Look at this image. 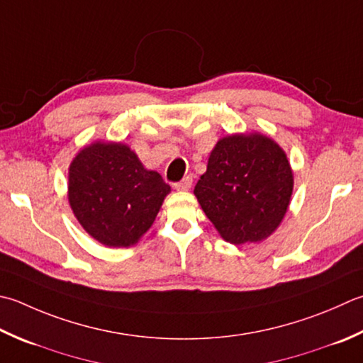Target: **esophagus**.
<instances>
[{"mask_svg":"<svg viewBox=\"0 0 363 363\" xmlns=\"http://www.w3.org/2000/svg\"><path fill=\"white\" fill-rule=\"evenodd\" d=\"M190 187H191V177L190 176H186L181 182L174 184V189L177 191H187Z\"/></svg>","mask_w":363,"mask_h":363,"instance_id":"34e87169","label":"esophagus"}]
</instances>
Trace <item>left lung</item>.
<instances>
[{"mask_svg": "<svg viewBox=\"0 0 363 363\" xmlns=\"http://www.w3.org/2000/svg\"><path fill=\"white\" fill-rule=\"evenodd\" d=\"M294 187L286 152L259 132L233 133L212 149L194 194L226 242L257 244L279 228Z\"/></svg>", "mask_w": 363, "mask_h": 363, "instance_id": "8db88e82", "label": "left lung"}]
</instances>
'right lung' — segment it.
<instances>
[{
	"mask_svg": "<svg viewBox=\"0 0 363 363\" xmlns=\"http://www.w3.org/2000/svg\"><path fill=\"white\" fill-rule=\"evenodd\" d=\"M172 187L121 141H94L69 167L67 198L78 223L105 247H130L151 228Z\"/></svg>",
	"mask_w": 363,
	"mask_h": 363,
	"instance_id": "obj_1",
	"label": "right lung"
}]
</instances>
